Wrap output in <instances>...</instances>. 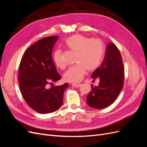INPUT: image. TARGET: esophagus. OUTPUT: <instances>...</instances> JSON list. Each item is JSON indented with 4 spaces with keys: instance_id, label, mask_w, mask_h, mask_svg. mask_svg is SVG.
<instances>
[{
    "instance_id": "esophagus-1",
    "label": "esophagus",
    "mask_w": 147,
    "mask_h": 147,
    "mask_svg": "<svg viewBox=\"0 0 147 147\" xmlns=\"http://www.w3.org/2000/svg\"><path fill=\"white\" fill-rule=\"evenodd\" d=\"M72 85L75 88H79L81 86L82 84L81 83H72Z\"/></svg>"
}]
</instances>
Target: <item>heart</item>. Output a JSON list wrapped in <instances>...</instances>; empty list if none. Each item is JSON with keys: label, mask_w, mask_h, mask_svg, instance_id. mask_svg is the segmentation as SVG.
Here are the masks:
<instances>
[{"label": "heart", "mask_w": 147, "mask_h": 147, "mask_svg": "<svg viewBox=\"0 0 147 147\" xmlns=\"http://www.w3.org/2000/svg\"><path fill=\"white\" fill-rule=\"evenodd\" d=\"M66 45L70 50L77 53L75 65L71 67L64 74L65 82L78 83L81 81L86 70L92 72L99 67L103 59L105 48L100 39H92L82 35L76 34L69 37L65 41ZM53 59L57 67L64 69L65 63L61 50H56L53 55Z\"/></svg>", "instance_id": "heart-1"}]
</instances>
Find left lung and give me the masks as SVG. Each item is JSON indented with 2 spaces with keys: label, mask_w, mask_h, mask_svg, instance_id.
<instances>
[{
  "label": "left lung",
  "mask_w": 147,
  "mask_h": 147,
  "mask_svg": "<svg viewBox=\"0 0 147 147\" xmlns=\"http://www.w3.org/2000/svg\"><path fill=\"white\" fill-rule=\"evenodd\" d=\"M93 82L98 79L99 85L92 87L86 97L89 106L104 109L112 104L122 90L124 65L121 54L112 42L107 44L103 61L91 75Z\"/></svg>",
  "instance_id": "obj_1"
}]
</instances>
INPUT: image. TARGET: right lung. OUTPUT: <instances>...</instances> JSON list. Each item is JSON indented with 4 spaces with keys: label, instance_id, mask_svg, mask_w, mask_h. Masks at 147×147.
<instances>
[{
    "label": "right lung",
    "instance_id": "1",
    "mask_svg": "<svg viewBox=\"0 0 147 147\" xmlns=\"http://www.w3.org/2000/svg\"><path fill=\"white\" fill-rule=\"evenodd\" d=\"M58 36L42 38L28 48L19 67L20 89L26 103L35 112L52 113L63 104V95L68 83L48 85L61 79L53 63L51 53Z\"/></svg>",
    "mask_w": 147,
    "mask_h": 147
}]
</instances>
